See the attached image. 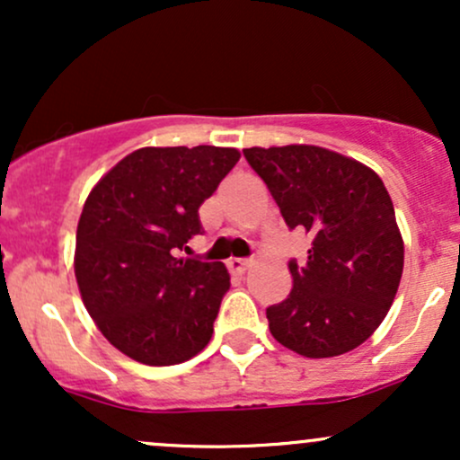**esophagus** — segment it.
Returning a JSON list of instances; mask_svg holds the SVG:
<instances>
[{"label": "esophagus", "mask_w": 460, "mask_h": 460, "mask_svg": "<svg viewBox=\"0 0 460 460\" xmlns=\"http://www.w3.org/2000/svg\"><path fill=\"white\" fill-rule=\"evenodd\" d=\"M251 266H252L251 260H235V257H234V260L226 261V268H229V270L234 274H244Z\"/></svg>", "instance_id": "obj_1"}]
</instances>
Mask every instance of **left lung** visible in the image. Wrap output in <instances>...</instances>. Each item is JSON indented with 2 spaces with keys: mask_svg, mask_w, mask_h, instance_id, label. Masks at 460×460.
<instances>
[{
  "mask_svg": "<svg viewBox=\"0 0 460 460\" xmlns=\"http://www.w3.org/2000/svg\"><path fill=\"white\" fill-rule=\"evenodd\" d=\"M244 157L285 225L311 237L307 261H289V296L266 309L272 337L309 358L355 350L381 326L402 277L387 188L372 168L314 145L252 146Z\"/></svg>",
  "mask_w": 460,
  "mask_h": 460,
  "instance_id": "obj_1",
  "label": "left lung"
}]
</instances>
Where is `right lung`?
<instances>
[{"label": "right lung", "instance_id": "obj_1", "mask_svg": "<svg viewBox=\"0 0 460 460\" xmlns=\"http://www.w3.org/2000/svg\"><path fill=\"white\" fill-rule=\"evenodd\" d=\"M240 160L223 146H145L84 203L75 279L105 340L145 366H175L209 344L229 292L220 261L179 260L203 234L199 208Z\"/></svg>", "mask_w": 460, "mask_h": 460}]
</instances>
